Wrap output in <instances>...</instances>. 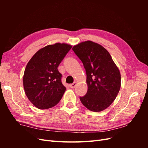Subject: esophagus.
Returning <instances> with one entry per match:
<instances>
[{
    "mask_svg": "<svg viewBox=\"0 0 148 148\" xmlns=\"http://www.w3.org/2000/svg\"><path fill=\"white\" fill-rule=\"evenodd\" d=\"M76 85H77V83L75 82V83H73L70 84V87L71 88H74L76 86Z\"/></svg>",
    "mask_w": 148,
    "mask_h": 148,
    "instance_id": "34e87169",
    "label": "esophagus"
}]
</instances>
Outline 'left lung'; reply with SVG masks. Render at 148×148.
Segmentation results:
<instances>
[{
  "instance_id": "left-lung-1",
  "label": "left lung",
  "mask_w": 148,
  "mask_h": 148,
  "mask_svg": "<svg viewBox=\"0 0 148 148\" xmlns=\"http://www.w3.org/2000/svg\"><path fill=\"white\" fill-rule=\"evenodd\" d=\"M83 62L86 72L88 91L80 97L84 106L92 112L107 109L117 97L121 86L119 69L109 52L91 41L80 42L72 48Z\"/></svg>"
}]
</instances>
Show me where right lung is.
Segmentation results:
<instances>
[{"mask_svg": "<svg viewBox=\"0 0 148 148\" xmlns=\"http://www.w3.org/2000/svg\"><path fill=\"white\" fill-rule=\"evenodd\" d=\"M72 46L57 42L34 53L26 65L23 78L24 90L29 101L39 109H47L59 102L66 90L57 69Z\"/></svg>", "mask_w": 148, "mask_h": 148, "instance_id": "obj_1", "label": "right lung"}]
</instances>
